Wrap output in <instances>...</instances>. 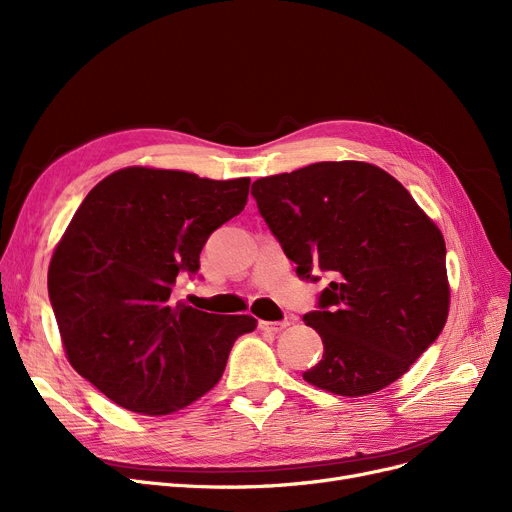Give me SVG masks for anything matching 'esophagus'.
I'll return each instance as SVG.
<instances>
[{
    "mask_svg": "<svg viewBox=\"0 0 512 512\" xmlns=\"http://www.w3.org/2000/svg\"><path fill=\"white\" fill-rule=\"evenodd\" d=\"M288 326H290V321H259V328L265 332H272V334H278Z\"/></svg>",
    "mask_w": 512,
    "mask_h": 512,
    "instance_id": "1",
    "label": "esophagus"
}]
</instances>
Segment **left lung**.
<instances>
[{
    "instance_id": "8db88e82",
    "label": "left lung",
    "mask_w": 512,
    "mask_h": 512,
    "mask_svg": "<svg viewBox=\"0 0 512 512\" xmlns=\"http://www.w3.org/2000/svg\"><path fill=\"white\" fill-rule=\"evenodd\" d=\"M251 195L297 274L330 272L305 324L324 359L305 382L367 396L409 371L448 319L446 245L394 176L365 161H319L253 182Z\"/></svg>"
}]
</instances>
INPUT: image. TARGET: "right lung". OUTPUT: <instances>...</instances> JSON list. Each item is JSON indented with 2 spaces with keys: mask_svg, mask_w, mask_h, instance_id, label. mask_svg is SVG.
Returning a JSON list of instances; mask_svg holds the SVG:
<instances>
[{
  "mask_svg": "<svg viewBox=\"0 0 512 512\" xmlns=\"http://www.w3.org/2000/svg\"><path fill=\"white\" fill-rule=\"evenodd\" d=\"M251 178L122 168L91 188L53 249L47 290L70 365L116 405L170 415L220 382L251 315L172 301L209 234L245 209Z\"/></svg>",
  "mask_w": 512,
  "mask_h": 512,
  "instance_id": "1",
  "label": "right lung"
}]
</instances>
